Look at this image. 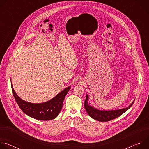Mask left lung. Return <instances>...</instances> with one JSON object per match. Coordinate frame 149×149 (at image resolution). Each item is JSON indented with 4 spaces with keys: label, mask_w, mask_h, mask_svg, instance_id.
Returning <instances> with one entry per match:
<instances>
[{
    "label": "left lung",
    "mask_w": 149,
    "mask_h": 149,
    "mask_svg": "<svg viewBox=\"0 0 149 149\" xmlns=\"http://www.w3.org/2000/svg\"><path fill=\"white\" fill-rule=\"evenodd\" d=\"M88 96L86 95V98L84 102V107L86 109L88 115L94 120H96L98 121H109L112 120L120 116L124 113L127 110H129L134 103V101L132 102L130 105L128 107L123 109L117 110H111V111H100L98 110L93 107L88 105Z\"/></svg>",
    "instance_id": "left-lung-1"
}]
</instances>
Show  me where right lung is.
<instances>
[{
    "mask_svg": "<svg viewBox=\"0 0 149 149\" xmlns=\"http://www.w3.org/2000/svg\"><path fill=\"white\" fill-rule=\"evenodd\" d=\"M12 93L14 98L20 109L26 115L39 120H50L56 118L60 113L63 101L71 88H66L55 96L53 99L44 103L33 104L20 99L14 91L12 85Z\"/></svg>",
    "mask_w": 149,
    "mask_h": 149,
    "instance_id": "right-lung-1",
    "label": "right lung"
}]
</instances>
